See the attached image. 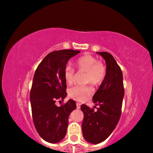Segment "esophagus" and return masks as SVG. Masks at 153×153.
<instances>
[{"mask_svg": "<svg viewBox=\"0 0 153 153\" xmlns=\"http://www.w3.org/2000/svg\"><path fill=\"white\" fill-rule=\"evenodd\" d=\"M80 106H81V104H80V103H79V102H77L76 103V107H77V108H80Z\"/></svg>", "mask_w": 153, "mask_h": 153, "instance_id": "1", "label": "esophagus"}]
</instances>
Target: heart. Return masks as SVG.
I'll list each match as a JSON object with an SVG mask.
<instances>
[{
  "label": "heart",
  "instance_id": "b5f03b06",
  "mask_svg": "<svg viewBox=\"0 0 153 153\" xmlns=\"http://www.w3.org/2000/svg\"><path fill=\"white\" fill-rule=\"evenodd\" d=\"M76 66L79 71L86 72V83L99 85L104 81L106 76V68L101 62L92 55H84L77 59ZM75 69L69 65L64 69V78L67 84L73 83ZM92 93L90 86H76L69 90V96L77 101H84Z\"/></svg>",
  "mask_w": 153,
  "mask_h": 153
}]
</instances>
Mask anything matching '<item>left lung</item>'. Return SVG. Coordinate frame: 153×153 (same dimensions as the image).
I'll use <instances>...</instances> for the list:
<instances>
[{
    "mask_svg": "<svg viewBox=\"0 0 153 153\" xmlns=\"http://www.w3.org/2000/svg\"><path fill=\"white\" fill-rule=\"evenodd\" d=\"M97 53L102 56L107 65L105 78L92 97L94 103L100 107L95 111L86 105L81 106L84 113L83 136L92 144L105 141L115 129L121 117L124 97L123 74L120 67L110 53Z\"/></svg>",
    "mask_w": 153,
    "mask_h": 153,
    "instance_id": "8db88e82",
    "label": "left lung"
}]
</instances>
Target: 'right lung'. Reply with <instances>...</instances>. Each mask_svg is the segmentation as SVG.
I'll list each match as a JSON object with an SVG mask.
<instances>
[{
    "instance_id": "obj_1",
    "label": "right lung",
    "mask_w": 153,
    "mask_h": 153,
    "mask_svg": "<svg viewBox=\"0 0 153 153\" xmlns=\"http://www.w3.org/2000/svg\"><path fill=\"white\" fill-rule=\"evenodd\" d=\"M79 52L67 49L51 52L41 61L33 76L30 91L33 121L41 138L50 143L63 140L67 132L69 116L76 108L73 100L60 107L55 102L66 97L65 67L69 59Z\"/></svg>"
}]
</instances>
